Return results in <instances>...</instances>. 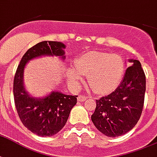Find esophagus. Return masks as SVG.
<instances>
[{
    "label": "esophagus",
    "instance_id": "1",
    "mask_svg": "<svg viewBox=\"0 0 157 157\" xmlns=\"http://www.w3.org/2000/svg\"><path fill=\"white\" fill-rule=\"evenodd\" d=\"M86 99H87V98H86V97L84 96H79L78 97H77L78 101H86Z\"/></svg>",
    "mask_w": 157,
    "mask_h": 157
}]
</instances>
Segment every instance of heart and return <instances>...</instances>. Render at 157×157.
Listing matches in <instances>:
<instances>
[{"label":"heart","instance_id":"obj_1","mask_svg":"<svg viewBox=\"0 0 157 157\" xmlns=\"http://www.w3.org/2000/svg\"><path fill=\"white\" fill-rule=\"evenodd\" d=\"M74 68L67 71V79L73 86H78L82 75L97 94H108L120 84L124 73V61L119 56L106 52H90L79 56L74 61Z\"/></svg>","mask_w":157,"mask_h":157}]
</instances>
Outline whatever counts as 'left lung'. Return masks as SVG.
I'll use <instances>...</instances> for the list:
<instances>
[{
    "label": "left lung",
    "mask_w": 157,
    "mask_h": 157,
    "mask_svg": "<svg viewBox=\"0 0 157 157\" xmlns=\"http://www.w3.org/2000/svg\"><path fill=\"white\" fill-rule=\"evenodd\" d=\"M131 67L116 90L96 100L91 121L98 131L117 137L131 131L142 112L146 92V75L140 61L129 59Z\"/></svg>",
    "instance_id": "left-lung-1"
}]
</instances>
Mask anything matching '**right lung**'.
<instances>
[{
	"label": "right lung",
	"instance_id": "add662e5",
	"mask_svg": "<svg viewBox=\"0 0 157 157\" xmlns=\"http://www.w3.org/2000/svg\"><path fill=\"white\" fill-rule=\"evenodd\" d=\"M65 48L66 45L60 41L37 43L24 54L15 75L13 94L18 116L29 131L40 136H52L63 128L77 96L56 90L43 97L31 96L24 85V70L29 61L45 56H59L64 61Z\"/></svg>",
	"mask_w": 157,
	"mask_h": 157
}]
</instances>
